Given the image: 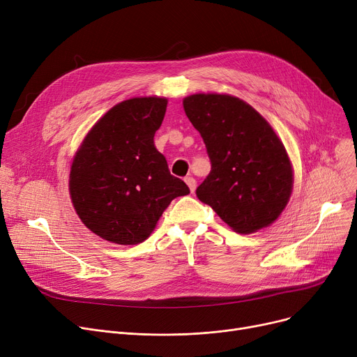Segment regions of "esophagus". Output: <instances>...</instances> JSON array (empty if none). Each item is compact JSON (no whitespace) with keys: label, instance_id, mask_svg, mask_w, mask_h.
Returning a JSON list of instances; mask_svg holds the SVG:
<instances>
[{"label":"esophagus","instance_id":"obj_1","mask_svg":"<svg viewBox=\"0 0 357 357\" xmlns=\"http://www.w3.org/2000/svg\"><path fill=\"white\" fill-rule=\"evenodd\" d=\"M185 182H186V185L190 186V191L194 192L195 188H197V181L192 176H188V178H185Z\"/></svg>","mask_w":357,"mask_h":357}]
</instances>
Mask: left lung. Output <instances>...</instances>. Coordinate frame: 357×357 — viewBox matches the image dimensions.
<instances>
[{
	"label": "left lung",
	"instance_id": "8db88e82",
	"mask_svg": "<svg viewBox=\"0 0 357 357\" xmlns=\"http://www.w3.org/2000/svg\"><path fill=\"white\" fill-rule=\"evenodd\" d=\"M183 109L211 160V172L197 188L198 199L237 233L271 226L294 185L291 160L271 124L226 93H194L183 98Z\"/></svg>",
	"mask_w": 357,
	"mask_h": 357
}]
</instances>
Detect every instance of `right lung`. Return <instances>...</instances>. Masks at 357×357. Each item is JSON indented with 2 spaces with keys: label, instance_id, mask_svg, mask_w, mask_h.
I'll use <instances>...</instances> for the list:
<instances>
[{
  "label": "right lung",
  "instance_id": "1",
  "mask_svg": "<svg viewBox=\"0 0 357 357\" xmlns=\"http://www.w3.org/2000/svg\"><path fill=\"white\" fill-rule=\"evenodd\" d=\"M167 100L130 98L96 123L73 158L69 194L85 226L117 245H139L156 227L167 205L188 195L171 175L153 137Z\"/></svg>",
  "mask_w": 357,
  "mask_h": 357
}]
</instances>
